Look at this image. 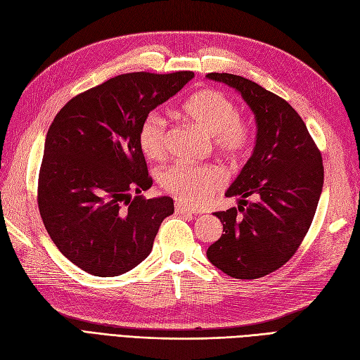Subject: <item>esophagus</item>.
Instances as JSON below:
<instances>
[{"label":"esophagus","instance_id":"obj_1","mask_svg":"<svg viewBox=\"0 0 360 360\" xmlns=\"http://www.w3.org/2000/svg\"><path fill=\"white\" fill-rule=\"evenodd\" d=\"M174 210H176V214H181V216H188V217L196 216L195 210L186 207L184 204H181V202H176V204H174Z\"/></svg>","mask_w":360,"mask_h":360}]
</instances>
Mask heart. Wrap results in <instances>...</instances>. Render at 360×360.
<instances>
[{
	"label": "heart",
	"instance_id": "1",
	"mask_svg": "<svg viewBox=\"0 0 360 360\" xmlns=\"http://www.w3.org/2000/svg\"><path fill=\"white\" fill-rule=\"evenodd\" d=\"M190 123L204 131L216 149L226 156H238L250 144V127L238 117L234 101L217 89H202L182 105ZM140 146L147 158L162 160L169 149L167 122L158 112H150L140 126ZM225 174L216 167L178 162L161 174V187L182 204L198 208L224 187Z\"/></svg>",
	"mask_w": 360,
	"mask_h": 360
}]
</instances>
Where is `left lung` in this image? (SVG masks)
Here are the masks:
<instances>
[{
    "instance_id": "1",
    "label": "left lung",
    "mask_w": 360,
    "mask_h": 360,
    "mask_svg": "<svg viewBox=\"0 0 360 360\" xmlns=\"http://www.w3.org/2000/svg\"><path fill=\"white\" fill-rule=\"evenodd\" d=\"M207 79L236 89L257 126L251 158L225 193L238 196V205L214 213L224 234L207 257L233 278L255 280L289 262L306 237L324 184L321 152L281 97L228 72H210ZM246 197L255 200L248 205Z\"/></svg>"
}]
</instances>
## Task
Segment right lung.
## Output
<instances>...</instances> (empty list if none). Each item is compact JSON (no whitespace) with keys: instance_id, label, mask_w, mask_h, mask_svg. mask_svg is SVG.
Masks as SVG:
<instances>
[{"instance_id":"obj_1","label":"right lung","mask_w":360,"mask_h":360,"mask_svg":"<svg viewBox=\"0 0 360 360\" xmlns=\"http://www.w3.org/2000/svg\"><path fill=\"white\" fill-rule=\"evenodd\" d=\"M193 77L191 71L129 72L82 92L54 117L45 138L38 205L54 245L82 271L117 276L150 254L174 207L169 196H140L152 178L138 134L150 110Z\"/></svg>"}]
</instances>
